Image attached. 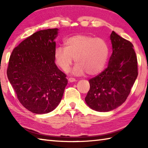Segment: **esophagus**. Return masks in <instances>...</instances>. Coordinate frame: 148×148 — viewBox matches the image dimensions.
<instances>
[{"label": "esophagus", "instance_id": "esophagus-1", "mask_svg": "<svg viewBox=\"0 0 148 148\" xmlns=\"http://www.w3.org/2000/svg\"><path fill=\"white\" fill-rule=\"evenodd\" d=\"M69 82H76V79L74 78V77H69Z\"/></svg>", "mask_w": 148, "mask_h": 148}]
</instances>
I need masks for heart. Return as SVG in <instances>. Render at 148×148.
Instances as JSON below:
<instances>
[{
  "instance_id": "obj_1",
  "label": "heart",
  "mask_w": 148,
  "mask_h": 148,
  "mask_svg": "<svg viewBox=\"0 0 148 148\" xmlns=\"http://www.w3.org/2000/svg\"><path fill=\"white\" fill-rule=\"evenodd\" d=\"M64 45L65 47H57L54 51L55 61L62 71H69L74 58L77 62L72 70L74 74L93 76L104 68L109 47L104 39L79 34L70 37Z\"/></svg>"
}]
</instances>
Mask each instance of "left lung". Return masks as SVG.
<instances>
[{
    "instance_id": "8db88e82",
    "label": "left lung",
    "mask_w": 148,
    "mask_h": 148,
    "mask_svg": "<svg viewBox=\"0 0 148 148\" xmlns=\"http://www.w3.org/2000/svg\"><path fill=\"white\" fill-rule=\"evenodd\" d=\"M113 52L108 66L89 80L90 89L85 98L97 112H109L126 101L138 76L137 57L133 45L114 31L110 34Z\"/></svg>"
}]
</instances>
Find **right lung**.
<instances>
[{
  "mask_svg": "<svg viewBox=\"0 0 148 148\" xmlns=\"http://www.w3.org/2000/svg\"><path fill=\"white\" fill-rule=\"evenodd\" d=\"M58 29L41 30L15 47L7 76L19 101L32 113L47 114L61 102L68 80L55 63Z\"/></svg>",
  "mask_w": 148,
  "mask_h": 148,
  "instance_id": "1",
  "label": "right lung"
}]
</instances>
